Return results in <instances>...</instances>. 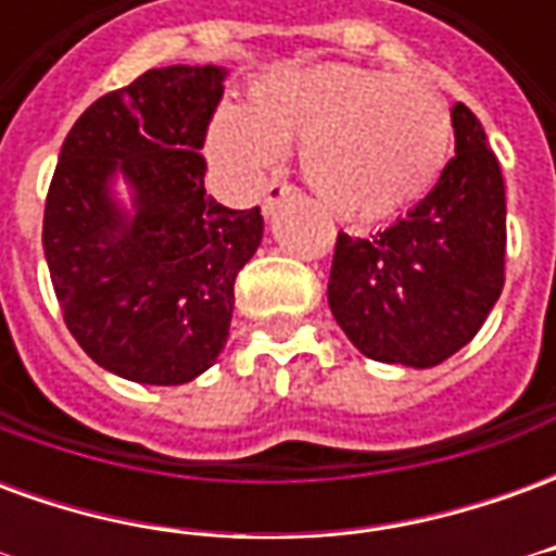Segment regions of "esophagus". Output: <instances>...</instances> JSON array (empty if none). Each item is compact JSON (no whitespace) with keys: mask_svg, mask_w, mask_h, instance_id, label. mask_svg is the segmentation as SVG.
Instances as JSON below:
<instances>
[{"mask_svg":"<svg viewBox=\"0 0 556 556\" xmlns=\"http://www.w3.org/2000/svg\"><path fill=\"white\" fill-rule=\"evenodd\" d=\"M294 193V184L291 181H270L265 190V214H274L282 199H289Z\"/></svg>","mask_w":556,"mask_h":556,"instance_id":"34e87169","label":"esophagus"}]
</instances>
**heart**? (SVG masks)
Instances as JSON below:
<instances>
[{
  "instance_id": "obj_1",
  "label": "heart",
  "mask_w": 556,
  "mask_h": 556,
  "mask_svg": "<svg viewBox=\"0 0 556 556\" xmlns=\"http://www.w3.org/2000/svg\"><path fill=\"white\" fill-rule=\"evenodd\" d=\"M294 142L303 178L333 214L378 219L417 202L441 178L453 115L419 79L313 67L265 79L238 113H219L207 130V157L231 184L253 187Z\"/></svg>"
}]
</instances>
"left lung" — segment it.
<instances>
[{"label": "left lung", "instance_id": "obj_1", "mask_svg": "<svg viewBox=\"0 0 556 556\" xmlns=\"http://www.w3.org/2000/svg\"><path fill=\"white\" fill-rule=\"evenodd\" d=\"M455 157L431 193L390 229L337 235L327 301L357 349L381 363L438 366L477 337L506 282V187L465 103Z\"/></svg>", "mask_w": 556, "mask_h": 556}]
</instances>
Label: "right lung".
Wrapping results in <instances>:
<instances>
[{
    "mask_svg": "<svg viewBox=\"0 0 556 556\" xmlns=\"http://www.w3.org/2000/svg\"><path fill=\"white\" fill-rule=\"evenodd\" d=\"M223 101L214 65L151 67L71 127L43 205V255L71 337L137 384H187L229 339L235 279L262 243L258 207L205 193L202 146ZM122 168L138 214L114 207Z\"/></svg>",
    "mask_w": 556,
    "mask_h": 556,
    "instance_id": "1",
    "label": "right lung"
}]
</instances>
